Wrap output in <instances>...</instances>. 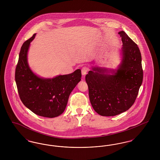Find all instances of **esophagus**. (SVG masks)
Returning <instances> with one entry per match:
<instances>
[{
    "label": "esophagus",
    "instance_id": "esophagus-1",
    "mask_svg": "<svg viewBox=\"0 0 160 160\" xmlns=\"http://www.w3.org/2000/svg\"><path fill=\"white\" fill-rule=\"evenodd\" d=\"M88 71V68L87 67H83L82 69V74L83 76H85Z\"/></svg>",
    "mask_w": 160,
    "mask_h": 160
}]
</instances>
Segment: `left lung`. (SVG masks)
I'll list each match as a JSON object with an SVG mask.
<instances>
[{
  "label": "left lung",
  "instance_id": "8db88e82",
  "mask_svg": "<svg viewBox=\"0 0 160 160\" xmlns=\"http://www.w3.org/2000/svg\"><path fill=\"white\" fill-rule=\"evenodd\" d=\"M122 62L115 71L93 67L86 74L92 106L99 115L113 116L128 110L134 103L143 82L142 56L137 44L124 31ZM110 72L112 75H109Z\"/></svg>",
  "mask_w": 160,
  "mask_h": 160
}]
</instances>
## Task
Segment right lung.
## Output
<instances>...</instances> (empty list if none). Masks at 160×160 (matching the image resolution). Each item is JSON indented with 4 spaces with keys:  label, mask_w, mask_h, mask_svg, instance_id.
I'll return each mask as SVG.
<instances>
[{
    "label": "right lung",
    "mask_w": 160,
    "mask_h": 160,
    "mask_svg": "<svg viewBox=\"0 0 160 160\" xmlns=\"http://www.w3.org/2000/svg\"><path fill=\"white\" fill-rule=\"evenodd\" d=\"M36 33L23 43L15 68V79L20 98L23 104L38 116L52 118L62 114L69 96L81 80V70L53 78H42L29 68L27 55Z\"/></svg>",
    "instance_id": "add662e5"
}]
</instances>
